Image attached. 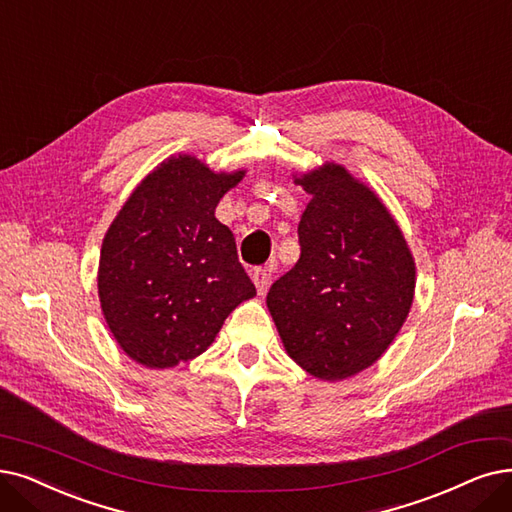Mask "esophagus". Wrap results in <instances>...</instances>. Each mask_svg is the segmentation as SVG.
I'll return each instance as SVG.
<instances>
[{
  "label": "esophagus",
  "instance_id": "1",
  "mask_svg": "<svg viewBox=\"0 0 512 512\" xmlns=\"http://www.w3.org/2000/svg\"><path fill=\"white\" fill-rule=\"evenodd\" d=\"M252 281L256 285L258 294H264V292H267V288H269V283H271V269H267V267L254 269L252 271Z\"/></svg>",
  "mask_w": 512,
  "mask_h": 512
}]
</instances>
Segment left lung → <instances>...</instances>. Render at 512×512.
Instances as JSON below:
<instances>
[{
    "label": "left lung",
    "instance_id": "8db88e82",
    "mask_svg": "<svg viewBox=\"0 0 512 512\" xmlns=\"http://www.w3.org/2000/svg\"><path fill=\"white\" fill-rule=\"evenodd\" d=\"M311 195L300 258L267 294L288 355L327 382L374 365L412 309L416 264L380 197L338 163L296 178Z\"/></svg>",
    "mask_w": 512,
    "mask_h": 512
}]
</instances>
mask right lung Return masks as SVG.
I'll list each match as a JSON object with an SVG mask.
<instances>
[{
  "label": "right lung",
  "mask_w": 512,
  "mask_h": 512,
  "mask_svg": "<svg viewBox=\"0 0 512 512\" xmlns=\"http://www.w3.org/2000/svg\"><path fill=\"white\" fill-rule=\"evenodd\" d=\"M245 176L172 155L145 176L102 239L98 298L130 359L166 370L214 342L243 300L256 296L235 237L214 212Z\"/></svg>",
  "instance_id": "obj_1"
}]
</instances>
